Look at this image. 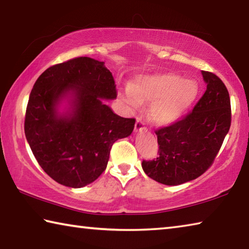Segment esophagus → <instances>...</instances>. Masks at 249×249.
<instances>
[{
    "label": "esophagus",
    "mask_w": 249,
    "mask_h": 249,
    "mask_svg": "<svg viewBox=\"0 0 249 249\" xmlns=\"http://www.w3.org/2000/svg\"><path fill=\"white\" fill-rule=\"evenodd\" d=\"M135 130L136 132H146L147 130V127L144 126V122L140 117H137L136 124H135Z\"/></svg>",
    "instance_id": "1"
}]
</instances>
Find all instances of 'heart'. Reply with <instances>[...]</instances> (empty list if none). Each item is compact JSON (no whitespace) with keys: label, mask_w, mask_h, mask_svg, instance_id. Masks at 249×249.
I'll return each instance as SVG.
<instances>
[{"label":"heart","mask_w":249,"mask_h":249,"mask_svg":"<svg viewBox=\"0 0 249 249\" xmlns=\"http://www.w3.org/2000/svg\"><path fill=\"white\" fill-rule=\"evenodd\" d=\"M199 87L196 80L183 79L172 73L142 76L136 80L133 89H127L124 100L137 107L140 102H152L149 117L152 123L168 126L180 119L194 101Z\"/></svg>","instance_id":"1"}]
</instances>
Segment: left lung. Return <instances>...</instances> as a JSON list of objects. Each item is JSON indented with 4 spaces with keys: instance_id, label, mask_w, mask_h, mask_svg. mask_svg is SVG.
Segmentation results:
<instances>
[{
    "instance_id": "1",
    "label": "left lung",
    "mask_w": 249,
    "mask_h": 249,
    "mask_svg": "<svg viewBox=\"0 0 249 249\" xmlns=\"http://www.w3.org/2000/svg\"><path fill=\"white\" fill-rule=\"evenodd\" d=\"M207 89L192 112L175 123L156 130L157 159L143 160L149 178L161 184L189 182L210 168L231 126V101L223 81L201 71Z\"/></svg>"
}]
</instances>
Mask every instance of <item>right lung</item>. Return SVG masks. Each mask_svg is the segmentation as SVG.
<instances>
[{
	"label": "right lung",
	"mask_w": 249,
	"mask_h": 249,
	"mask_svg": "<svg viewBox=\"0 0 249 249\" xmlns=\"http://www.w3.org/2000/svg\"><path fill=\"white\" fill-rule=\"evenodd\" d=\"M117 96L105 63L87 56L49 67L36 80L25 116V135L36 160L55 182L80 188L107 169L112 144L132 134L135 119L103 103ZM71 107L58 112L63 98Z\"/></svg>",
	"instance_id": "obj_1"
}]
</instances>
